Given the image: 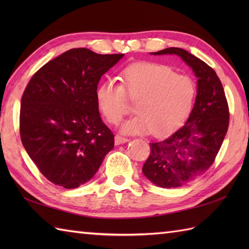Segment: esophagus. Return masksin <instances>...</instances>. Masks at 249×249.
Instances as JSON below:
<instances>
[{
	"label": "esophagus",
	"instance_id": "esophagus-1",
	"mask_svg": "<svg viewBox=\"0 0 249 249\" xmlns=\"http://www.w3.org/2000/svg\"><path fill=\"white\" fill-rule=\"evenodd\" d=\"M128 141H129L128 138H126V137H123V136H121V135H115V137H114V143L116 145L126 143V142H128Z\"/></svg>",
	"mask_w": 249,
	"mask_h": 249
}]
</instances>
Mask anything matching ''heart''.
Instances as JSON below:
<instances>
[{
	"instance_id": "obj_1",
	"label": "heart",
	"mask_w": 249,
	"mask_h": 249,
	"mask_svg": "<svg viewBox=\"0 0 249 249\" xmlns=\"http://www.w3.org/2000/svg\"><path fill=\"white\" fill-rule=\"evenodd\" d=\"M122 83L107 78L99 83L96 100L110 123H118L136 102L138 113L121 125L125 134L171 133L186 119L195 98L192 79L178 75L170 67L153 62H137L121 71Z\"/></svg>"
}]
</instances>
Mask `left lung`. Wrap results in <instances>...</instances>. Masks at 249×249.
<instances>
[{"mask_svg": "<svg viewBox=\"0 0 249 249\" xmlns=\"http://www.w3.org/2000/svg\"><path fill=\"white\" fill-rule=\"evenodd\" d=\"M153 55L176 54L197 77V96L189 118L167 139L150 143L142 172L162 188L192 182L212 166L229 126V108L215 71L188 51L171 47Z\"/></svg>", "mask_w": 249, "mask_h": 249, "instance_id": "8db88e82", "label": "left lung"}]
</instances>
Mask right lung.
Masks as SVG:
<instances>
[{"mask_svg": "<svg viewBox=\"0 0 249 249\" xmlns=\"http://www.w3.org/2000/svg\"><path fill=\"white\" fill-rule=\"evenodd\" d=\"M124 54L75 48L45 64L21 98L20 136L41 174L67 189L89 182L113 149L114 136L100 118V78Z\"/></svg>", "mask_w": 249, "mask_h": 249, "instance_id": "right-lung-1", "label": "right lung"}]
</instances>
